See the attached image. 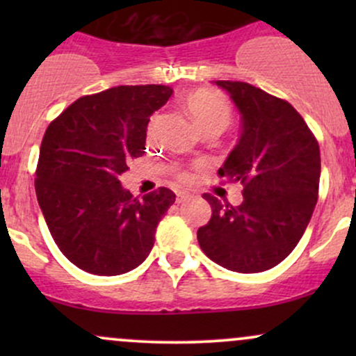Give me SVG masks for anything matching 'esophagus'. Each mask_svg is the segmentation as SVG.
Wrapping results in <instances>:
<instances>
[{
  "instance_id": "1",
  "label": "esophagus",
  "mask_w": 356,
  "mask_h": 356,
  "mask_svg": "<svg viewBox=\"0 0 356 356\" xmlns=\"http://www.w3.org/2000/svg\"><path fill=\"white\" fill-rule=\"evenodd\" d=\"M191 197H192V195L191 194H186V192H177V197H175V202H177V204L187 202Z\"/></svg>"
}]
</instances>
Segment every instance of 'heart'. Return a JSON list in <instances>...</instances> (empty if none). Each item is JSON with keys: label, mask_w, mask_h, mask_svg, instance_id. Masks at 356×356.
Segmentation results:
<instances>
[{"label": "heart", "mask_w": 356, "mask_h": 356, "mask_svg": "<svg viewBox=\"0 0 356 356\" xmlns=\"http://www.w3.org/2000/svg\"><path fill=\"white\" fill-rule=\"evenodd\" d=\"M184 108L189 113L194 125L206 134L224 132L232 120V108L226 95L211 88H199L187 95L184 100ZM192 175L187 170L179 172V181L189 182Z\"/></svg>", "instance_id": "1"}]
</instances>
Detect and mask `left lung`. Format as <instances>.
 <instances>
[{
    "label": "left lung",
    "mask_w": 356,
    "mask_h": 356,
    "mask_svg": "<svg viewBox=\"0 0 356 356\" xmlns=\"http://www.w3.org/2000/svg\"><path fill=\"white\" fill-rule=\"evenodd\" d=\"M241 113V136L220 177L243 184L239 206L204 194L212 216L199 227L209 259L236 273L275 268L300 243L318 201L320 145L291 104L244 81L218 80Z\"/></svg>",
    "instance_id": "obj_1"
}]
</instances>
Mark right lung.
I'll return each instance as SVG.
<instances>
[{
    "label": "right lung",
    "mask_w": 356,
    "mask_h": 356,
    "mask_svg": "<svg viewBox=\"0 0 356 356\" xmlns=\"http://www.w3.org/2000/svg\"><path fill=\"white\" fill-rule=\"evenodd\" d=\"M170 95L165 85H120L73 102L44 132L36 197L56 246L83 271L124 275L154 246L175 194L159 187L138 201L118 177L145 154L150 115Z\"/></svg>",
    "instance_id": "right-lung-1"
}]
</instances>
